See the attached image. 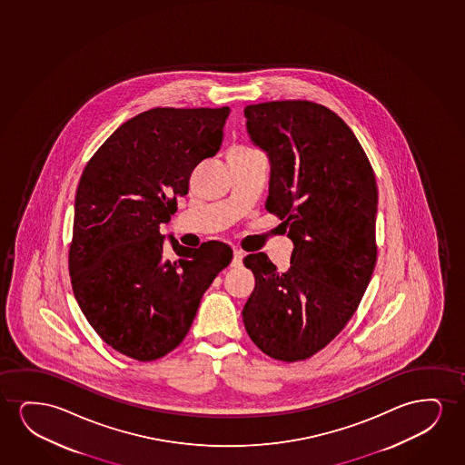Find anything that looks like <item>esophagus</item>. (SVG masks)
<instances>
[{"label": "esophagus", "mask_w": 465, "mask_h": 465, "mask_svg": "<svg viewBox=\"0 0 465 465\" xmlns=\"http://www.w3.org/2000/svg\"><path fill=\"white\" fill-rule=\"evenodd\" d=\"M242 257H244V254H242V251L235 249L233 251V259H232V267H242Z\"/></svg>", "instance_id": "1"}]
</instances>
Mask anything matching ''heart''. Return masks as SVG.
Wrapping results in <instances>:
<instances>
[{"instance_id":"heart-1","label":"heart","mask_w":465,"mask_h":465,"mask_svg":"<svg viewBox=\"0 0 465 465\" xmlns=\"http://www.w3.org/2000/svg\"><path fill=\"white\" fill-rule=\"evenodd\" d=\"M236 149H242V147H236Z\"/></svg>"}]
</instances>
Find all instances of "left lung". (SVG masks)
<instances>
[{"label":"left lung","mask_w":465,"mask_h":465,"mask_svg":"<svg viewBox=\"0 0 465 465\" xmlns=\"http://www.w3.org/2000/svg\"><path fill=\"white\" fill-rule=\"evenodd\" d=\"M251 140L270 157L265 208L293 242L291 268L244 257L255 287L242 308L249 338L282 362L325 348L356 312L375 270V173L341 117L318 103L244 108Z\"/></svg>","instance_id":"1"}]
</instances>
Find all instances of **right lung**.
Returning <instances> with one entry per match:
<instances>
[{
    "mask_svg": "<svg viewBox=\"0 0 465 465\" xmlns=\"http://www.w3.org/2000/svg\"><path fill=\"white\" fill-rule=\"evenodd\" d=\"M223 108H153L122 124L84 168L70 242L71 286L104 343L151 362L184 340L233 251L221 242L163 257L166 223L189 178L223 143Z\"/></svg>",
    "mask_w": 465,
    "mask_h": 465,
    "instance_id": "right-lung-1",
    "label": "right lung"
}]
</instances>
